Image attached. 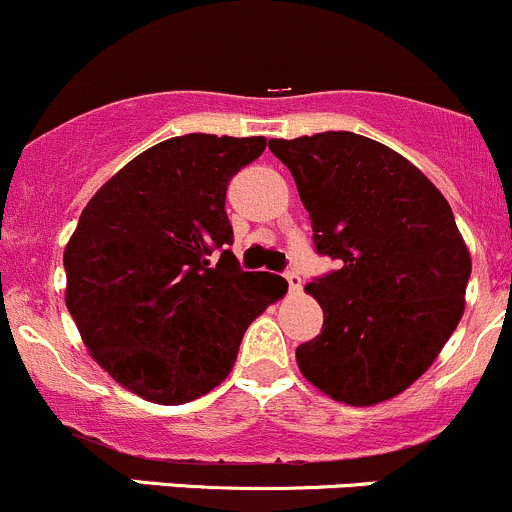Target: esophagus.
<instances>
[{
    "label": "esophagus",
    "instance_id": "34e87169",
    "mask_svg": "<svg viewBox=\"0 0 512 512\" xmlns=\"http://www.w3.org/2000/svg\"><path fill=\"white\" fill-rule=\"evenodd\" d=\"M286 281H288V288H291L293 293L301 291V273H298V271H288L286 273Z\"/></svg>",
    "mask_w": 512,
    "mask_h": 512
}]
</instances>
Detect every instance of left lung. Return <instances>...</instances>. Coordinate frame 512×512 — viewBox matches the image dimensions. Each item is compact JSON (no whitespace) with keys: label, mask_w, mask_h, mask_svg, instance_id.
<instances>
[{"label":"left lung","mask_w":512,"mask_h":512,"mask_svg":"<svg viewBox=\"0 0 512 512\" xmlns=\"http://www.w3.org/2000/svg\"><path fill=\"white\" fill-rule=\"evenodd\" d=\"M311 214L313 244L341 261L306 286L323 328L296 348L308 383L346 406H376L433 366L465 311L470 251L433 181L353 131L271 139Z\"/></svg>","instance_id":"obj_1"}]
</instances>
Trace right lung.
<instances>
[{
	"label": "right lung",
	"instance_id": "right-lung-1",
	"mask_svg": "<svg viewBox=\"0 0 512 512\" xmlns=\"http://www.w3.org/2000/svg\"><path fill=\"white\" fill-rule=\"evenodd\" d=\"M263 149V136H174L116 171L79 216L64 301L89 356L144 401L214 391L251 321L288 291L229 251L226 186Z\"/></svg>",
	"mask_w": 512,
	"mask_h": 512
}]
</instances>
